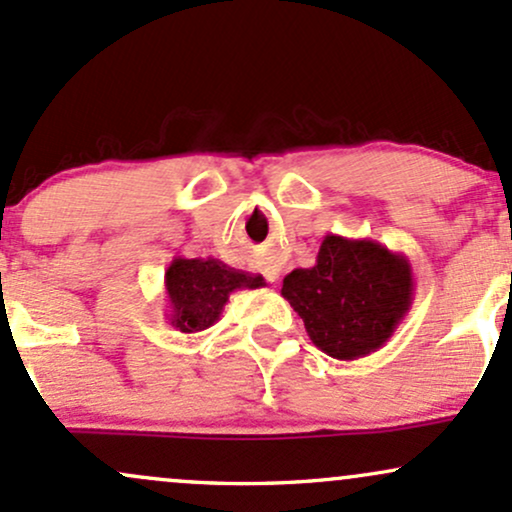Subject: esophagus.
Listing matches in <instances>:
<instances>
[{"label":"esophagus","instance_id":"34e87169","mask_svg":"<svg viewBox=\"0 0 512 512\" xmlns=\"http://www.w3.org/2000/svg\"><path fill=\"white\" fill-rule=\"evenodd\" d=\"M256 266L261 268V273L266 275L268 280H275V278H278V266H275L273 261H268V258H261V261H258Z\"/></svg>","mask_w":512,"mask_h":512}]
</instances>
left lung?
Wrapping results in <instances>:
<instances>
[{"mask_svg": "<svg viewBox=\"0 0 512 512\" xmlns=\"http://www.w3.org/2000/svg\"><path fill=\"white\" fill-rule=\"evenodd\" d=\"M409 258L380 241L326 234L312 268L285 275L280 295L300 314L307 336L336 360L380 350L413 302Z\"/></svg>", "mask_w": 512, "mask_h": 512, "instance_id": "8db88e82", "label": "left lung"}]
</instances>
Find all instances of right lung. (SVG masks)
I'll return each instance as SVG.
<instances>
[{"instance_id": "1", "label": "right lung", "mask_w": 512, "mask_h": 512, "mask_svg": "<svg viewBox=\"0 0 512 512\" xmlns=\"http://www.w3.org/2000/svg\"><path fill=\"white\" fill-rule=\"evenodd\" d=\"M258 287H266L263 275L239 271L220 258L176 256L164 275L166 319L181 333L205 331L222 317L232 292Z\"/></svg>"}]
</instances>
